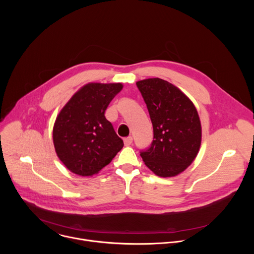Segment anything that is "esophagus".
<instances>
[{"instance_id": "esophagus-1", "label": "esophagus", "mask_w": 254, "mask_h": 254, "mask_svg": "<svg viewBox=\"0 0 254 254\" xmlns=\"http://www.w3.org/2000/svg\"><path fill=\"white\" fill-rule=\"evenodd\" d=\"M124 142H125L126 146H130L131 142H132V137H131V136L125 137V138H124Z\"/></svg>"}]
</instances>
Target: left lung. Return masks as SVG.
<instances>
[{"mask_svg": "<svg viewBox=\"0 0 254 254\" xmlns=\"http://www.w3.org/2000/svg\"><path fill=\"white\" fill-rule=\"evenodd\" d=\"M147 104L154 128L151 147L140 153L142 161L159 177H175L197 157L202 138L198 112L191 99L161 78L136 82Z\"/></svg>", "mask_w": 254, "mask_h": 254, "instance_id": "left-lung-1", "label": "left lung"}]
</instances>
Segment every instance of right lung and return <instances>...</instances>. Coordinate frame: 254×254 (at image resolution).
I'll return each instance as SVG.
<instances>
[{"label":"right lung","mask_w":254,"mask_h":254,"mask_svg":"<svg viewBox=\"0 0 254 254\" xmlns=\"http://www.w3.org/2000/svg\"><path fill=\"white\" fill-rule=\"evenodd\" d=\"M123 87L122 83H87L60 111L53 127V143L70 172L82 177L97 174L123 149V139L104 117Z\"/></svg>","instance_id":"obj_1"}]
</instances>
